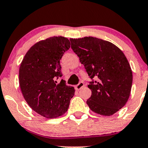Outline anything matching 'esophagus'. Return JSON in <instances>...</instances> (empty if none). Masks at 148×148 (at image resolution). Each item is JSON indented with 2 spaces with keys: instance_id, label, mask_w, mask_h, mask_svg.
Returning <instances> with one entry per match:
<instances>
[{
  "instance_id": "esophagus-1",
  "label": "esophagus",
  "mask_w": 148,
  "mask_h": 148,
  "mask_svg": "<svg viewBox=\"0 0 148 148\" xmlns=\"http://www.w3.org/2000/svg\"><path fill=\"white\" fill-rule=\"evenodd\" d=\"M84 86V82H80L79 84L76 85V86H75V88H76V90H79L81 89V88H82Z\"/></svg>"
}]
</instances>
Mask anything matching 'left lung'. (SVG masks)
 Listing matches in <instances>:
<instances>
[{
    "label": "left lung",
    "instance_id": "obj_1",
    "mask_svg": "<svg viewBox=\"0 0 148 148\" xmlns=\"http://www.w3.org/2000/svg\"><path fill=\"white\" fill-rule=\"evenodd\" d=\"M70 42L92 80L88 86L92 91L86 101L88 106L99 115H113L125 106L132 89V71L126 56L111 42L97 37L70 39Z\"/></svg>",
    "mask_w": 148,
    "mask_h": 148
}]
</instances>
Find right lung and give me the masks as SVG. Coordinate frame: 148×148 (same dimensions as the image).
Returning a JSON list of instances; mask_svg holds the SVG:
<instances>
[{
    "instance_id": "obj_1",
    "label": "right lung",
    "mask_w": 148,
    "mask_h": 148,
    "mask_svg": "<svg viewBox=\"0 0 148 148\" xmlns=\"http://www.w3.org/2000/svg\"><path fill=\"white\" fill-rule=\"evenodd\" d=\"M70 48L64 37H52L37 42L22 60L19 68V85L23 97L34 111L47 118L63 115L74 95V87L64 80L57 84L56 78L62 76L60 60Z\"/></svg>"
}]
</instances>
